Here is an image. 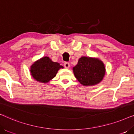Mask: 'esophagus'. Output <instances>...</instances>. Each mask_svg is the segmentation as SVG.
<instances>
[{"mask_svg": "<svg viewBox=\"0 0 134 134\" xmlns=\"http://www.w3.org/2000/svg\"><path fill=\"white\" fill-rule=\"evenodd\" d=\"M64 66H65L66 68H69L70 67V65H69L68 62H65V63H64Z\"/></svg>", "mask_w": 134, "mask_h": 134, "instance_id": "esophagus-1", "label": "esophagus"}]
</instances>
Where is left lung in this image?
I'll return each instance as SVG.
<instances>
[{"label": "left lung", "mask_w": 134, "mask_h": 134, "mask_svg": "<svg viewBox=\"0 0 134 134\" xmlns=\"http://www.w3.org/2000/svg\"><path fill=\"white\" fill-rule=\"evenodd\" d=\"M73 72L82 85L92 86L103 79L105 68L103 62L98 58L82 57L77 65L73 68Z\"/></svg>", "instance_id": "1"}]
</instances>
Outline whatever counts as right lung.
Segmentation results:
<instances>
[{"instance_id": "obj_1", "label": "right lung", "mask_w": 134, "mask_h": 134, "mask_svg": "<svg viewBox=\"0 0 134 134\" xmlns=\"http://www.w3.org/2000/svg\"><path fill=\"white\" fill-rule=\"evenodd\" d=\"M63 66L57 62H54L48 57H44L35 62L30 67L32 76L42 83H47L55 77L58 71Z\"/></svg>"}]
</instances>
